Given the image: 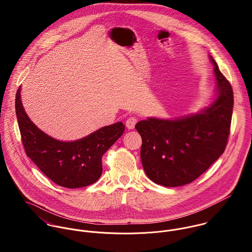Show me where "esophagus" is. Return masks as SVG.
Wrapping results in <instances>:
<instances>
[{
  "label": "esophagus",
  "mask_w": 252,
  "mask_h": 252,
  "mask_svg": "<svg viewBox=\"0 0 252 252\" xmlns=\"http://www.w3.org/2000/svg\"><path fill=\"white\" fill-rule=\"evenodd\" d=\"M137 122H138V118L136 116H130L126 121V127L128 129H134Z\"/></svg>",
  "instance_id": "esophagus-1"
}]
</instances>
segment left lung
<instances>
[{"label": "left lung", "mask_w": 252, "mask_h": 252, "mask_svg": "<svg viewBox=\"0 0 252 252\" xmlns=\"http://www.w3.org/2000/svg\"><path fill=\"white\" fill-rule=\"evenodd\" d=\"M211 59L218 96L210 108L177 120L148 118L136 124L143 140L144 172L157 184L174 187L192 182L216 162L228 144L234 93L231 83Z\"/></svg>", "instance_id": "8db88e82"}]
</instances>
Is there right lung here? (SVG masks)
Returning <instances> with one entry per match:
<instances>
[{
    "label": "right lung",
    "mask_w": 252,
    "mask_h": 252,
    "mask_svg": "<svg viewBox=\"0 0 252 252\" xmlns=\"http://www.w3.org/2000/svg\"><path fill=\"white\" fill-rule=\"evenodd\" d=\"M15 112L27 156L49 180L66 188L84 187L99 180L103 155L125 129L122 122H117L75 142L57 141L30 120L22 107L20 87L15 97Z\"/></svg>",
    "instance_id": "1"
}]
</instances>
